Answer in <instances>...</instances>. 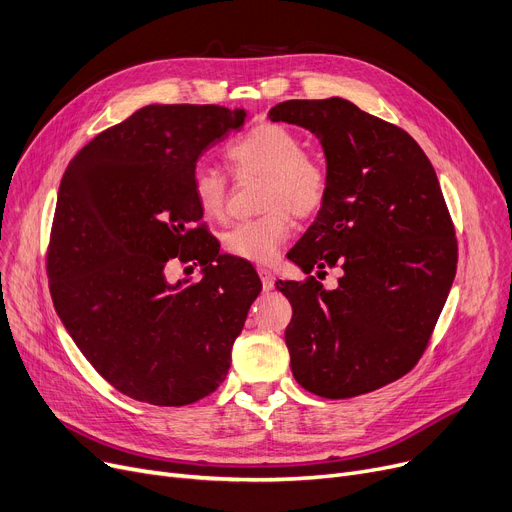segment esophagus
I'll use <instances>...</instances> for the list:
<instances>
[{
    "label": "esophagus",
    "instance_id": "obj_1",
    "mask_svg": "<svg viewBox=\"0 0 512 512\" xmlns=\"http://www.w3.org/2000/svg\"><path fill=\"white\" fill-rule=\"evenodd\" d=\"M257 274L261 278V284H263V290L270 292L274 288V272L267 270V267H257Z\"/></svg>",
    "mask_w": 512,
    "mask_h": 512
}]
</instances>
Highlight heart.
<instances>
[{
	"label": "heart",
	"instance_id": "1",
	"mask_svg": "<svg viewBox=\"0 0 512 512\" xmlns=\"http://www.w3.org/2000/svg\"><path fill=\"white\" fill-rule=\"evenodd\" d=\"M236 178H261L259 218L245 220L224 234L226 253L253 263H270L292 230L290 213L305 220L324 207L330 174L324 161L305 151L297 132L263 122L226 147ZM193 197L209 220H222L228 209V178L207 164L191 174Z\"/></svg>",
	"mask_w": 512,
	"mask_h": 512
}]
</instances>
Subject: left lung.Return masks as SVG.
I'll return each mask as SVG.
<instances>
[{"instance_id": "1", "label": "left lung", "mask_w": 512, "mask_h": 512, "mask_svg": "<svg viewBox=\"0 0 512 512\" xmlns=\"http://www.w3.org/2000/svg\"><path fill=\"white\" fill-rule=\"evenodd\" d=\"M272 122L311 130L330 191L288 253L305 274L340 267L334 290L276 282L292 305V375L324 398H353L409 373L432 338L456 274V238L432 161L409 132L351 101L290 99Z\"/></svg>"}]
</instances>
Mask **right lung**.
I'll return each mask as SVG.
<instances>
[{
	"instance_id": "1",
	"label": "right lung",
	"mask_w": 512,
	"mask_h": 512,
	"mask_svg": "<svg viewBox=\"0 0 512 512\" xmlns=\"http://www.w3.org/2000/svg\"><path fill=\"white\" fill-rule=\"evenodd\" d=\"M245 110L147 105L99 132L66 168L47 247L53 305L80 353L118 392L157 407L209 396L261 282L197 226L199 155ZM204 278L172 283V262Z\"/></svg>"
}]
</instances>
